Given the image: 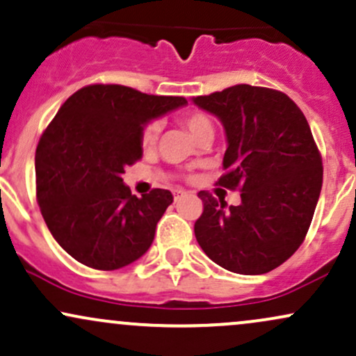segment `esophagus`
Instances as JSON below:
<instances>
[{"instance_id": "obj_1", "label": "esophagus", "mask_w": 356, "mask_h": 356, "mask_svg": "<svg viewBox=\"0 0 356 356\" xmlns=\"http://www.w3.org/2000/svg\"><path fill=\"white\" fill-rule=\"evenodd\" d=\"M186 191L185 190H181V188H177V190H173V195H175V200H178L179 196H183L185 195Z\"/></svg>"}]
</instances>
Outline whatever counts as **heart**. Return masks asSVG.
I'll list each match as a JSON object with an SVG mask.
<instances>
[{
	"label": "heart",
	"instance_id": "1",
	"mask_svg": "<svg viewBox=\"0 0 356 356\" xmlns=\"http://www.w3.org/2000/svg\"><path fill=\"white\" fill-rule=\"evenodd\" d=\"M183 124L190 129L191 135L195 136L196 141L203 140V138H208L215 135V124H213L211 118L208 115H204L202 111H188L181 116ZM161 133V124L160 121L152 120L145 124L143 131H141V145L145 148H152V146L156 145L158 138H160Z\"/></svg>",
	"mask_w": 356,
	"mask_h": 356
}]
</instances>
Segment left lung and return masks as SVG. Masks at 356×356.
<instances>
[{
  "label": "left lung",
  "mask_w": 356,
  "mask_h": 356,
  "mask_svg": "<svg viewBox=\"0 0 356 356\" xmlns=\"http://www.w3.org/2000/svg\"><path fill=\"white\" fill-rule=\"evenodd\" d=\"M227 136L221 186L241 191L228 207L200 191L195 236L208 258L240 275L275 270L303 243L318 203L323 166L307 118L285 93L236 85L191 98Z\"/></svg>",
  "instance_id": "left-lung-1"
}]
</instances>
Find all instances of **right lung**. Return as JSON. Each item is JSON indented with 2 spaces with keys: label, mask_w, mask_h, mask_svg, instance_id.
I'll return each mask as SVG.
<instances>
[{
  "label": "right lung",
  "mask_w": 356,
  "mask_h": 356,
  "mask_svg": "<svg viewBox=\"0 0 356 356\" xmlns=\"http://www.w3.org/2000/svg\"><path fill=\"white\" fill-rule=\"evenodd\" d=\"M185 104L183 96L121 85L85 86L63 103L36 148V196L46 227L74 260L108 271L148 252L173 195L156 188L138 198L121 175L143 156L145 124Z\"/></svg>",
  "instance_id": "right-lung-1"
}]
</instances>
